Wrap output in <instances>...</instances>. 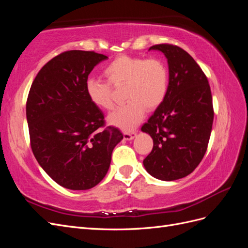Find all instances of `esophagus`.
Returning <instances> with one entry per match:
<instances>
[{"label":"esophagus","instance_id":"esophagus-1","mask_svg":"<svg viewBox=\"0 0 248 248\" xmlns=\"http://www.w3.org/2000/svg\"><path fill=\"white\" fill-rule=\"evenodd\" d=\"M124 140H133L134 138H136V136H137V133L134 132V131H132V132H124Z\"/></svg>","mask_w":248,"mask_h":248}]
</instances>
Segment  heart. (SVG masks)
I'll return each instance as SVG.
<instances>
[{
	"label": "heart",
	"mask_w": 248,
	"mask_h": 248,
	"mask_svg": "<svg viewBox=\"0 0 248 248\" xmlns=\"http://www.w3.org/2000/svg\"><path fill=\"white\" fill-rule=\"evenodd\" d=\"M107 81L89 78L86 92L95 107L109 110L114 107V88H125L127 102L111 112L108 121L123 130H131L144 117L146 108L154 110L168 92L167 66L159 59L120 56L103 70Z\"/></svg>",
	"instance_id": "b5f03b06"
}]
</instances>
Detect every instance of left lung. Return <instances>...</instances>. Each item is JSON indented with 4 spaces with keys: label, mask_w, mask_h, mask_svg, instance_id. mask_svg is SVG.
Listing matches in <instances>:
<instances>
[{
    "label": "left lung",
    "mask_w": 248,
    "mask_h": 248,
    "mask_svg": "<svg viewBox=\"0 0 248 248\" xmlns=\"http://www.w3.org/2000/svg\"><path fill=\"white\" fill-rule=\"evenodd\" d=\"M169 63V87L163 102L141 131L153 139L144 159L150 175L163 181L186 177L204 157L212 130L214 110L205 73L188 52L172 44H156Z\"/></svg>",
    "instance_id": "8db88e82"
}]
</instances>
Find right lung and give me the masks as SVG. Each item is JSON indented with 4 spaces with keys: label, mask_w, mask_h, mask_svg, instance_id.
<instances>
[{
    "label": "right lung",
    "mask_w": 248,
    "mask_h": 248,
    "mask_svg": "<svg viewBox=\"0 0 248 248\" xmlns=\"http://www.w3.org/2000/svg\"><path fill=\"white\" fill-rule=\"evenodd\" d=\"M107 59L95 51H64L42 67L30 89L26 112L33 154L65 188L98 184L123 139L116 127H104L103 112L86 92L90 72Z\"/></svg>",
    "instance_id": "1"
}]
</instances>
